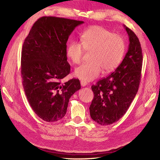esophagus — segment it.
<instances>
[{
    "mask_svg": "<svg viewBox=\"0 0 160 160\" xmlns=\"http://www.w3.org/2000/svg\"><path fill=\"white\" fill-rule=\"evenodd\" d=\"M80 84H81V86H82V87H84V86H86V85H87V83H86V82L82 81V80L80 81Z\"/></svg>",
    "mask_w": 160,
    "mask_h": 160,
    "instance_id": "1",
    "label": "esophagus"
}]
</instances>
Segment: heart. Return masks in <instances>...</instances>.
<instances>
[{
    "label": "heart",
    "mask_w": 160,
    "mask_h": 160,
    "mask_svg": "<svg viewBox=\"0 0 160 160\" xmlns=\"http://www.w3.org/2000/svg\"><path fill=\"white\" fill-rule=\"evenodd\" d=\"M80 38L82 43L73 41L66 49L67 56L75 64L81 62L84 49L92 50L91 61L76 68L75 76L80 80L92 81L100 75L102 69L111 72L121 63L125 51V41L121 36L101 26H92L84 31Z\"/></svg>",
    "instance_id": "heart-1"
}]
</instances>
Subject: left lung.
Instances as JSON below:
<instances>
[{
  "mask_svg": "<svg viewBox=\"0 0 160 160\" xmlns=\"http://www.w3.org/2000/svg\"><path fill=\"white\" fill-rule=\"evenodd\" d=\"M123 26L129 40L124 59L115 72L91 87L94 96L89 108L90 117L101 125H111L125 115L140 83L143 63L141 44L134 32Z\"/></svg>",
  "mask_w": 160,
  "mask_h": 160,
  "instance_id": "8db88e82",
  "label": "left lung"
}]
</instances>
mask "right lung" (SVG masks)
I'll list each match as a JSON object with an SVG mask.
<instances>
[{
    "label": "right lung",
    "mask_w": 160,
    "mask_h": 160,
    "mask_svg": "<svg viewBox=\"0 0 160 160\" xmlns=\"http://www.w3.org/2000/svg\"><path fill=\"white\" fill-rule=\"evenodd\" d=\"M84 21L43 17L36 21L25 39L21 52L22 86L30 106L39 118L55 122L65 116L69 100L81 88L78 79L65 83L70 74L66 43Z\"/></svg>",
    "instance_id": "add662e5"
}]
</instances>
